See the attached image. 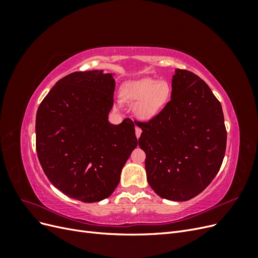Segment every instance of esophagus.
<instances>
[{"instance_id": "34e87169", "label": "esophagus", "mask_w": 258, "mask_h": 258, "mask_svg": "<svg viewBox=\"0 0 258 258\" xmlns=\"http://www.w3.org/2000/svg\"><path fill=\"white\" fill-rule=\"evenodd\" d=\"M141 134H142V130H141V128L136 127V136H137V138H138V139L140 138V136H141Z\"/></svg>"}]
</instances>
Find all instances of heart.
<instances>
[{
    "mask_svg": "<svg viewBox=\"0 0 258 258\" xmlns=\"http://www.w3.org/2000/svg\"><path fill=\"white\" fill-rule=\"evenodd\" d=\"M121 96L128 102L137 103L135 113L140 119L148 120L166 106L171 96V87L166 81L144 79L124 85Z\"/></svg>",
    "mask_w": 258,
    "mask_h": 258,
    "instance_id": "heart-1",
    "label": "heart"
}]
</instances>
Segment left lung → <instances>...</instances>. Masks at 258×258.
<instances>
[{"mask_svg":"<svg viewBox=\"0 0 258 258\" xmlns=\"http://www.w3.org/2000/svg\"><path fill=\"white\" fill-rule=\"evenodd\" d=\"M136 123L147 182L159 197L189 200L220 171L227 141L222 105L192 72L175 70L171 100L152 119Z\"/></svg>","mask_w":258,"mask_h":258,"instance_id":"8db88e82","label":"left lung"}]
</instances>
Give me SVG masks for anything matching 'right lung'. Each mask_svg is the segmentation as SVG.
<instances>
[{"mask_svg": "<svg viewBox=\"0 0 258 258\" xmlns=\"http://www.w3.org/2000/svg\"><path fill=\"white\" fill-rule=\"evenodd\" d=\"M114 90L110 73L74 72L58 81L37 108L38 160L50 183L70 198L110 197L138 145L134 121H108Z\"/></svg>", "mask_w": 258, "mask_h": 258, "instance_id": "add662e5", "label": "right lung"}]
</instances>
